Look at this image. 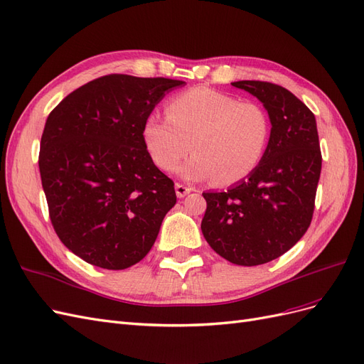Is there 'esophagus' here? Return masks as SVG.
<instances>
[{
	"label": "esophagus",
	"instance_id": "obj_1",
	"mask_svg": "<svg viewBox=\"0 0 364 364\" xmlns=\"http://www.w3.org/2000/svg\"><path fill=\"white\" fill-rule=\"evenodd\" d=\"M174 188H176V194H178L179 199H182V197H185L186 194L193 191L191 186H186V185H183V183H176Z\"/></svg>",
	"mask_w": 364,
	"mask_h": 364
}]
</instances>
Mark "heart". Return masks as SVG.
Here are the masks:
<instances>
[{"instance_id": "b5f03b06", "label": "heart", "mask_w": 364, "mask_h": 364, "mask_svg": "<svg viewBox=\"0 0 364 364\" xmlns=\"http://www.w3.org/2000/svg\"><path fill=\"white\" fill-rule=\"evenodd\" d=\"M142 136L161 170L174 171L193 146L196 153L182 168L186 178L230 185L247 178L262 159L270 118L255 102L197 86L170 98L167 117L149 115Z\"/></svg>"}]
</instances>
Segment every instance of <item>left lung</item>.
I'll return each instance as SVG.
<instances>
[{
	"instance_id": "1",
	"label": "left lung",
	"mask_w": 364,
	"mask_h": 364,
	"mask_svg": "<svg viewBox=\"0 0 364 364\" xmlns=\"http://www.w3.org/2000/svg\"><path fill=\"white\" fill-rule=\"evenodd\" d=\"M267 109L270 138L247 179L223 193H203L202 232L220 257L238 266L277 259L311 225L322 153L314 114L285 87L240 80Z\"/></svg>"
}]
</instances>
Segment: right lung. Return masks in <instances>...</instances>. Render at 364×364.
Here are the masks:
<instances>
[{
    "instance_id": "right-lung-1",
    "label": "right lung",
    "mask_w": 364,
    "mask_h": 364,
    "mask_svg": "<svg viewBox=\"0 0 364 364\" xmlns=\"http://www.w3.org/2000/svg\"><path fill=\"white\" fill-rule=\"evenodd\" d=\"M183 83L103 75L47 118L39 171L51 225L92 266L123 270L139 262L176 205L174 182L153 164L142 127L165 92Z\"/></svg>"
}]
</instances>
